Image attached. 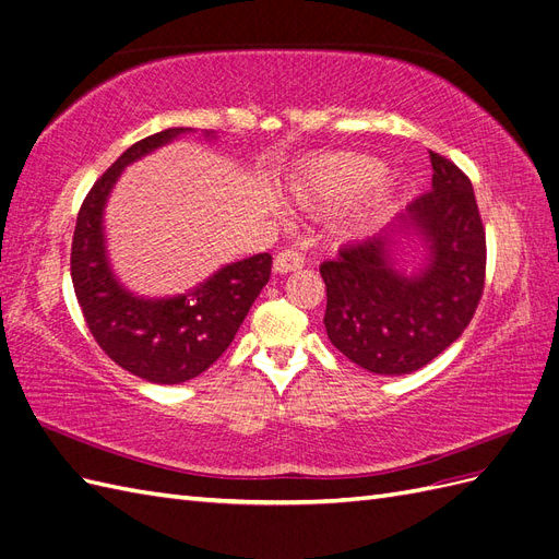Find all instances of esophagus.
I'll return each mask as SVG.
<instances>
[{
    "label": "esophagus",
    "instance_id": "34e87169",
    "mask_svg": "<svg viewBox=\"0 0 559 559\" xmlns=\"http://www.w3.org/2000/svg\"><path fill=\"white\" fill-rule=\"evenodd\" d=\"M302 265H306V259H302V253L294 251V249H284L280 251L275 257V273L280 275H286V273H296V270H300Z\"/></svg>",
    "mask_w": 559,
    "mask_h": 559
}]
</instances>
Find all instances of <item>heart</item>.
Here are the masks:
<instances>
[{
  "label": "heart",
  "instance_id": "heart-1",
  "mask_svg": "<svg viewBox=\"0 0 559 559\" xmlns=\"http://www.w3.org/2000/svg\"><path fill=\"white\" fill-rule=\"evenodd\" d=\"M380 175L382 165L373 158L354 154H324L298 167L292 191L298 205L306 212L326 214L359 198L366 188L378 181ZM389 207H392V189L386 183H377L349 214L347 230L357 235L373 228L380 224Z\"/></svg>",
  "mask_w": 559,
  "mask_h": 559
}]
</instances>
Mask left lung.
I'll list each match as a JSON object with an SVG mask.
<instances>
[{
	"label": "left lung",
	"mask_w": 559,
	"mask_h": 559,
	"mask_svg": "<svg viewBox=\"0 0 559 559\" xmlns=\"http://www.w3.org/2000/svg\"><path fill=\"white\" fill-rule=\"evenodd\" d=\"M431 191L396 224L324 261L329 341L370 373L405 376L427 366L464 333L485 286V228L468 177L433 154ZM399 234H417L428 261L415 276L395 263Z\"/></svg>",
	"instance_id": "left-lung-1"
}]
</instances>
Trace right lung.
<instances>
[{"label": "right lung", "mask_w": 559, "mask_h": 559, "mask_svg": "<svg viewBox=\"0 0 559 559\" xmlns=\"http://www.w3.org/2000/svg\"><path fill=\"white\" fill-rule=\"evenodd\" d=\"M183 132L191 130L167 128L140 140L93 183L76 216L70 259L74 294L95 343L128 373L156 384L205 373L233 343L273 267L270 253H257L222 267L191 294L158 300L132 296L114 277L103 233L107 195L126 165Z\"/></svg>", "instance_id": "right-lung-1"}]
</instances>
